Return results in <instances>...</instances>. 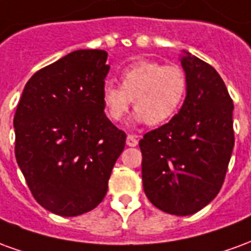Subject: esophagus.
<instances>
[{"mask_svg":"<svg viewBox=\"0 0 251 251\" xmlns=\"http://www.w3.org/2000/svg\"><path fill=\"white\" fill-rule=\"evenodd\" d=\"M126 145H129V147H137L138 145L137 137L133 136V134H127V137H126Z\"/></svg>","mask_w":251,"mask_h":251,"instance_id":"esophagus-1","label":"esophagus"}]
</instances>
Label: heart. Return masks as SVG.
Listing matches in <instances>:
<instances>
[{"instance_id":"heart-1","label":"heart","mask_w":251,"mask_h":251,"mask_svg":"<svg viewBox=\"0 0 251 251\" xmlns=\"http://www.w3.org/2000/svg\"><path fill=\"white\" fill-rule=\"evenodd\" d=\"M121 87L111 80L102 86V103L110 120L118 122L130 109L134 118L148 125H163L179 111L187 94L185 72L177 66L140 60L121 72Z\"/></svg>"}]
</instances>
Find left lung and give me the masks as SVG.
<instances>
[{
  "instance_id": "left-lung-1",
  "label": "left lung",
  "mask_w": 251,
  "mask_h": 251,
  "mask_svg": "<svg viewBox=\"0 0 251 251\" xmlns=\"http://www.w3.org/2000/svg\"><path fill=\"white\" fill-rule=\"evenodd\" d=\"M187 97L168 124L140 140L148 199L172 215L195 214L219 194L234 148L232 99L221 75L191 53L181 57Z\"/></svg>"
}]
</instances>
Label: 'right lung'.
<instances>
[{"label":"right lung","instance_id":"1","mask_svg":"<svg viewBox=\"0 0 251 251\" xmlns=\"http://www.w3.org/2000/svg\"><path fill=\"white\" fill-rule=\"evenodd\" d=\"M106 60L102 50L71 52L36 72L17 104L16 160L36 201L56 215L94 210L125 148L103 111Z\"/></svg>","mask_w":251,"mask_h":251}]
</instances>
